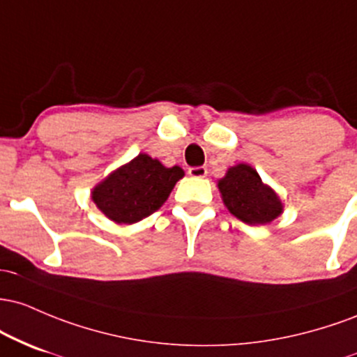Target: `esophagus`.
<instances>
[{
	"mask_svg": "<svg viewBox=\"0 0 357 357\" xmlns=\"http://www.w3.org/2000/svg\"><path fill=\"white\" fill-rule=\"evenodd\" d=\"M190 177H206L207 168L206 167H190L189 168Z\"/></svg>",
	"mask_w": 357,
	"mask_h": 357,
	"instance_id": "34e87169",
	"label": "esophagus"
}]
</instances>
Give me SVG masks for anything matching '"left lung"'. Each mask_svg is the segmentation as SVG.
Wrapping results in <instances>:
<instances>
[{
	"mask_svg": "<svg viewBox=\"0 0 357 357\" xmlns=\"http://www.w3.org/2000/svg\"><path fill=\"white\" fill-rule=\"evenodd\" d=\"M219 190L231 214L246 224H266L282 214L278 195L250 165L239 163L229 168L226 177L219 180Z\"/></svg>",
	"mask_w": 357,
	"mask_h": 357,
	"instance_id": "8db88e82",
	"label": "left lung"
}]
</instances>
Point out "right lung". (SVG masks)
Here are the masks:
<instances>
[{"instance_id": "right-lung-1", "label": "right lung", "mask_w": 357, "mask_h": 357, "mask_svg": "<svg viewBox=\"0 0 357 357\" xmlns=\"http://www.w3.org/2000/svg\"><path fill=\"white\" fill-rule=\"evenodd\" d=\"M182 177L180 167L165 168L158 160L139 153L99 183L92 200L111 221L135 224L158 211Z\"/></svg>"}]
</instances>
